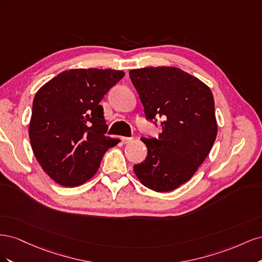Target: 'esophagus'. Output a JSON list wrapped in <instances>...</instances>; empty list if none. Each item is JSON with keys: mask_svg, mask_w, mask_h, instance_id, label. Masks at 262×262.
<instances>
[{"mask_svg": "<svg viewBox=\"0 0 262 262\" xmlns=\"http://www.w3.org/2000/svg\"><path fill=\"white\" fill-rule=\"evenodd\" d=\"M132 138H128V137H122L121 138V141H122V143H124V144H126V143H130V142H132Z\"/></svg>", "mask_w": 262, "mask_h": 262, "instance_id": "34e87169", "label": "esophagus"}]
</instances>
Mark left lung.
Here are the masks:
<instances>
[{"label": "left lung", "instance_id": "obj_1", "mask_svg": "<svg viewBox=\"0 0 262 262\" xmlns=\"http://www.w3.org/2000/svg\"><path fill=\"white\" fill-rule=\"evenodd\" d=\"M144 107L145 119H162L158 138H141L145 160L134 165L139 180L157 192L185 184L210 153L217 134L211 90L178 68L157 67L130 71Z\"/></svg>", "mask_w": 262, "mask_h": 262}]
</instances>
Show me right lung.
I'll return each instance as SVG.
<instances>
[{
    "label": "right lung",
    "instance_id": "right-lung-1",
    "mask_svg": "<svg viewBox=\"0 0 262 262\" xmlns=\"http://www.w3.org/2000/svg\"><path fill=\"white\" fill-rule=\"evenodd\" d=\"M124 76L112 69L61 72L36 94L29 139L42 169L58 184L74 187L92 178L109 147L120 140L105 136L108 125L99 105Z\"/></svg>",
    "mask_w": 262,
    "mask_h": 262
}]
</instances>
